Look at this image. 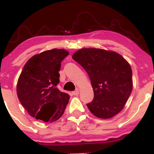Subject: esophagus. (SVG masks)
Wrapping results in <instances>:
<instances>
[{
	"instance_id": "1",
	"label": "esophagus",
	"mask_w": 154,
	"mask_h": 154,
	"mask_svg": "<svg viewBox=\"0 0 154 154\" xmlns=\"http://www.w3.org/2000/svg\"><path fill=\"white\" fill-rule=\"evenodd\" d=\"M79 94V91L78 89H76L75 91L72 92V95H78Z\"/></svg>"
}]
</instances>
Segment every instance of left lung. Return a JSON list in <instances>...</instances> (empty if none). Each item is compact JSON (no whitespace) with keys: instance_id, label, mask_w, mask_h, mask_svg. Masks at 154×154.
<instances>
[{"instance_id":"8db88e82","label":"left lung","mask_w":154,"mask_h":154,"mask_svg":"<svg viewBox=\"0 0 154 154\" xmlns=\"http://www.w3.org/2000/svg\"><path fill=\"white\" fill-rule=\"evenodd\" d=\"M73 60L85 70L94 92L88 108L95 116L111 118L125 106L132 91V71L120 54L101 49H81Z\"/></svg>"}]
</instances>
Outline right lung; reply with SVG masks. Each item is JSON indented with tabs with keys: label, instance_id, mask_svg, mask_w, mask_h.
<instances>
[{
	"label": "right lung",
	"instance_id": "add662e5",
	"mask_svg": "<svg viewBox=\"0 0 154 154\" xmlns=\"http://www.w3.org/2000/svg\"><path fill=\"white\" fill-rule=\"evenodd\" d=\"M69 55L64 49H54L30 58L17 84L19 100L32 117L51 122L59 119L69 103V95L57 88L61 62Z\"/></svg>",
	"mask_w": 154,
	"mask_h": 154
}]
</instances>
